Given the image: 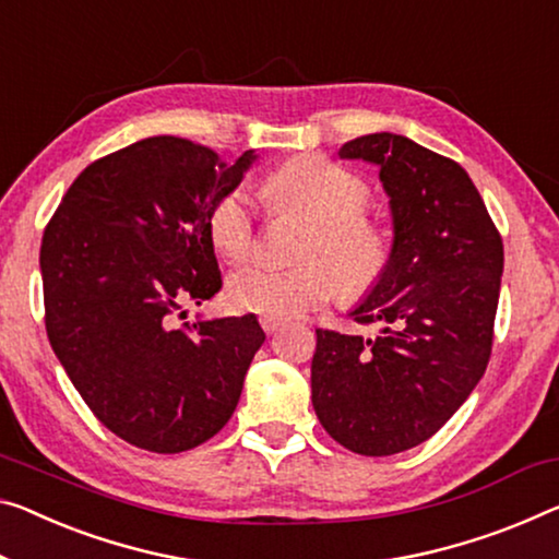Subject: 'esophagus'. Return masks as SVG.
Returning a JSON list of instances; mask_svg holds the SVG:
<instances>
[{
  "instance_id": "34e87169",
  "label": "esophagus",
  "mask_w": 559,
  "mask_h": 559,
  "mask_svg": "<svg viewBox=\"0 0 559 559\" xmlns=\"http://www.w3.org/2000/svg\"><path fill=\"white\" fill-rule=\"evenodd\" d=\"M260 324H262V330L267 332V334H272V332H277L280 330V320H274V317H260Z\"/></svg>"
}]
</instances>
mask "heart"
<instances>
[{"label":"heart","mask_w":559,"mask_h":559,"mask_svg":"<svg viewBox=\"0 0 559 559\" xmlns=\"http://www.w3.org/2000/svg\"><path fill=\"white\" fill-rule=\"evenodd\" d=\"M272 212L307 219L297 270L245 267L227 282V302L239 312L289 320L328 302L334 292L347 302L367 297L390 267L388 229L367 217L372 187L357 171L320 154H302L272 169L262 185ZM210 242L222 260L239 264L257 247V219L242 190L222 194L207 214Z\"/></svg>","instance_id":"1"}]
</instances>
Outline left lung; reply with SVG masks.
Returning <instances> with one entry per match:
<instances>
[{
    "mask_svg": "<svg viewBox=\"0 0 559 559\" xmlns=\"http://www.w3.org/2000/svg\"><path fill=\"white\" fill-rule=\"evenodd\" d=\"M337 154L380 167L394 239L388 272L352 312L374 337L317 330L312 405L342 448L388 457L429 440L483 380L504 250L454 159L390 132Z\"/></svg>",
    "mask_w": 559,
    "mask_h": 559,
    "instance_id": "1",
    "label": "left lung"
}]
</instances>
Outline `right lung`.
<instances>
[{
    "instance_id": "add662e5",
    "label": "right lung",
    "mask_w": 559,
    "mask_h": 559,
    "mask_svg": "<svg viewBox=\"0 0 559 559\" xmlns=\"http://www.w3.org/2000/svg\"><path fill=\"white\" fill-rule=\"evenodd\" d=\"M147 136L74 179L41 237L49 345L109 432L175 454L227 425L264 332L254 314L185 322L222 289L207 214L254 162Z\"/></svg>"
}]
</instances>
